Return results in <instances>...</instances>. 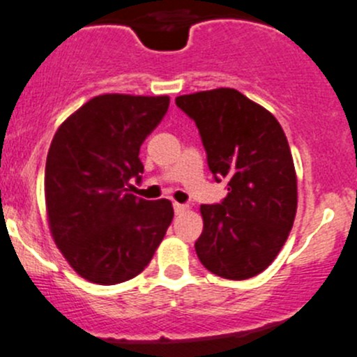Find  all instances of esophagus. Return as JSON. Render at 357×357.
<instances>
[{
	"instance_id": "esophagus-1",
	"label": "esophagus",
	"mask_w": 357,
	"mask_h": 357,
	"mask_svg": "<svg viewBox=\"0 0 357 357\" xmlns=\"http://www.w3.org/2000/svg\"><path fill=\"white\" fill-rule=\"evenodd\" d=\"M174 210H175V213H182V211L187 210V204L174 203Z\"/></svg>"
}]
</instances>
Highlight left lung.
I'll return each instance as SVG.
<instances>
[{
  "instance_id": "1",
  "label": "left lung",
  "mask_w": 357,
  "mask_h": 357,
  "mask_svg": "<svg viewBox=\"0 0 357 357\" xmlns=\"http://www.w3.org/2000/svg\"><path fill=\"white\" fill-rule=\"evenodd\" d=\"M175 104L199 130L208 168L227 196L201 204V264L225 280H248L273 264L297 213V175L278 119L234 88L182 95Z\"/></svg>"
}]
</instances>
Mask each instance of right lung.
Masks as SVG:
<instances>
[{"label": "right lung", "mask_w": 357, "mask_h": 357, "mask_svg": "<svg viewBox=\"0 0 357 357\" xmlns=\"http://www.w3.org/2000/svg\"><path fill=\"white\" fill-rule=\"evenodd\" d=\"M170 98L105 93L60 125L45 168L52 236L74 271L98 284L142 273L174 218L168 199L130 194L140 182L144 140L165 118Z\"/></svg>", "instance_id": "add662e5"}]
</instances>
